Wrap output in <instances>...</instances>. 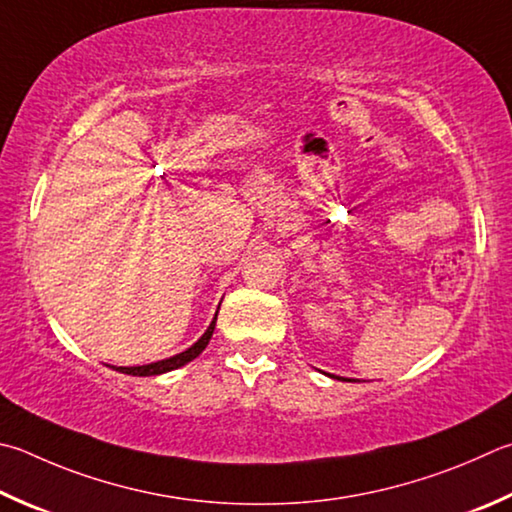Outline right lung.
I'll list each match as a JSON object with an SVG mask.
<instances>
[{
  "instance_id": "right-lung-1",
  "label": "right lung",
  "mask_w": 512,
  "mask_h": 512,
  "mask_svg": "<svg viewBox=\"0 0 512 512\" xmlns=\"http://www.w3.org/2000/svg\"><path fill=\"white\" fill-rule=\"evenodd\" d=\"M215 322H217V318L212 320L208 331L203 333V336H201L197 342H194V345H192L188 351L176 353V356L159 360V362H152V365H143V367H118V371H123V374H129V376H159V374H165V371H172V369H179V367H183V365H188L190 360L197 358L199 353L208 347V342H210V338H212V331H215Z\"/></svg>"
}]
</instances>
